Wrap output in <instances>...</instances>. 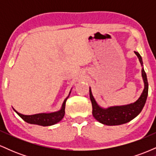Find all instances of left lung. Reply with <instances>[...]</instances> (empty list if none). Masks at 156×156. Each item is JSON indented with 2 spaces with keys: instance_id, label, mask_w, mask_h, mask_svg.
<instances>
[{
  "instance_id": "1",
  "label": "left lung",
  "mask_w": 156,
  "mask_h": 156,
  "mask_svg": "<svg viewBox=\"0 0 156 156\" xmlns=\"http://www.w3.org/2000/svg\"><path fill=\"white\" fill-rule=\"evenodd\" d=\"M141 65V77L144 81V89L136 101L130 104L114 105L103 108L97 103L89 87V97L92 105V115L96 120L103 125H119L128 122L137 117L144 108L148 94V82L147 75L143 67L141 56L137 51H134Z\"/></svg>"
}]
</instances>
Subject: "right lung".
<instances>
[{
  "label": "right lung",
  "mask_w": 156,
  "mask_h": 156,
  "mask_svg": "<svg viewBox=\"0 0 156 156\" xmlns=\"http://www.w3.org/2000/svg\"><path fill=\"white\" fill-rule=\"evenodd\" d=\"M71 90H72V89H71ZM71 90L69 91L68 96L64 99L60 110L57 111V112L51 113H39V114H33V115H25V114H22L17 112L13 107H12V108L23 120L29 123V124L38 125H41V126H51V125L56 124L63 119L64 114H65L66 101L70 94Z\"/></svg>",
  "instance_id": "1"
}]
</instances>
